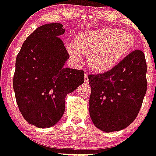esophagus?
I'll return each instance as SVG.
<instances>
[{"label":"esophagus","mask_w":156,"mask_h":156,"mask_svg":"<svg viewBox=\"0 0 156 156\" xmlns=\"http://www.w3.org/2000/svg\"><path fill=\"white\" fill-rule=\"evenodd\" d=\"M84 78H85V80H84V83L85 84H88L89 83V78H88V74H84Z\"/></svg>","instance_id":"1"}]
</instances>
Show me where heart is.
<instances>
[{
  "label": "heart",
  "mask_w": 156,
  "mask_h": 156,
  "mask_svg": "<svg viewBox=\"0 0 156 156\" xmlns=\"http://www.w3.org/2000/svg\"><path fill=\"white\" fill-rule=\"evenodd\" d=\"M135 44L131 34L113 28H102L78 34L75 45L68 44L67 50L76 60L81 54L88 56L90 68L104 72L119 62L132 49Z\"/></svg>",
  "instance_id": "obj_1"
}]
</instances>
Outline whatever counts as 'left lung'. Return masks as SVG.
Here are the masks:
<instances>
[{"label":"left lung","instance_id":"1","mask_svg":"<svg viewBox=\"0 0 156 156\" xmlns=\"http://www.w3.org/2000/svg\"><path fill=\"white\" fill-rule=\"evenodd\" d=\"M147 62L136 49L103 74H90V115L97 128L118 131L136 119L147 92Z\"/></svg>","mask_w":156,"mask_h":156}]
</instances>
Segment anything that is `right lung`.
I'll return each mask as SVG.
<instances>
[{"label":"right lung","instance_id":"1","mask_svg":"<svg viewBox=\"0 0 156 156\" xmlns=\"http://www.w3.org/2000/svg\"><path fill=\"white\" fill-rule=\"evenodd\" d=\"M60 23L43 25L24 41L16 58L13 90L19 111L29 123L54 126L65 111V98L84 82L82 69L65 68L69 55Z\"/></svg>","mask_w":156,"mask_h":156}]
</instances>
